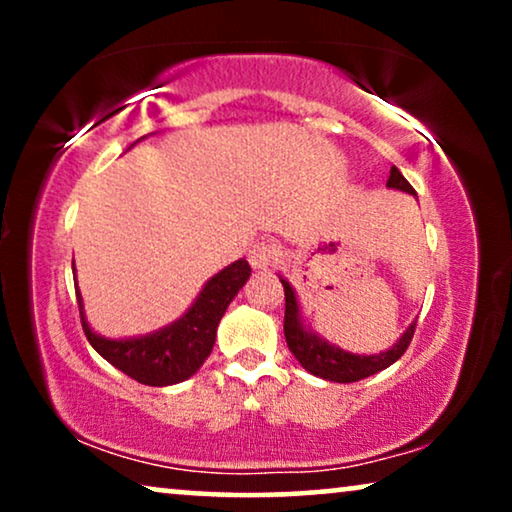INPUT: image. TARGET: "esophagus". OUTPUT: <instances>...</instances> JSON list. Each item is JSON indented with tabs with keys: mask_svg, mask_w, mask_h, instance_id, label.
<instances>
[{
	"mask_svg": "<svg viewBox=\"0 0 512 512\" xmlns=\"http://www.w3.org/2000/svg\"><path fill=\"white\" fill-rule=\"evenodd\" d=\"M277 261V249L275 244L270 242H256L254 247L249 249V263L251 268L256 270H268L272 263Z\"/></svg>",
	"mask_w": 512,
	"mask_h": 512,
	"instance_id": "1",
	"label": "esophagus"
}]
</instances>
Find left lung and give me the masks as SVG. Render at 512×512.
<instances>
[{"label":"left lung","mask_w":512,"mask_h":512,"mask_svg":"<svg viewBox=\"0 0 512 512\" xmlns=\"http://www.w3.org/2000/svg\"><path fill=\"white\" fill-rule=\"evenodd\" d=\"M387 188H394V191H403L415 195V188L408 184V179L398 172V167H391ZM279 282L284 286V300H286V312H284V335L286 345H289L291 354L296 356L300 366H303L307 373L321 377V380L328 382H359L363 377H370L380 370L389 368L391 363H396L408 349L412 335H415L417 321L405 328V333L394 342V347H389L387 352L380 354H352L340 349L338 345H331V342L321 338L312 331V328L305 326L303 314H300V305L296 298V291L293 286L286 282V279L279 275Z\"/></svg>","instance_id":"1"}]
</instances>
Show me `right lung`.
Returning <instances> with one entry per match:
<instances>
[{
	"label": "right lung",
	"mask_w": 512,
	"mask_h": 512,
	"mask_svg": "<svg viewBox=\"0 0 512 512\" xmlns=\"http://www.w3.org/2000/svg\"><path fill=\"white\" fill-rule=\"evenodd\" d=\"M249 275L251 268L244 258L226 265L202 286L198 298L177 321L160 331L123 340L104 338L90 328L83 312L79 284H76L83 333L102 359H107L111 366L132 380L149 384V387H170L198 373L207 356L212 354L223 312L233 303L237 291L247 284Z\"/></svg>",
	"instance_id": "1"
}]
</instances>
